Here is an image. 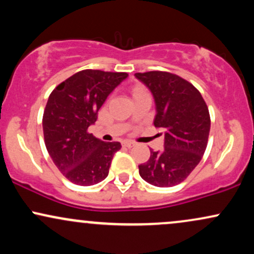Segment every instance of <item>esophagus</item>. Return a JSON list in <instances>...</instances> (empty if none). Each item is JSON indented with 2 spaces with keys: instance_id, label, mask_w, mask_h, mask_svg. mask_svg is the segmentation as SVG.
Listing matches in <instances>:
<instances>
[{
  "instance_id": "1",
  "label": "esophagus",
  "mask_w": 254,
  "mask_h": 254,
  "mask_svg": "<svg viewBox=\"0 0 254 254\" xmlns=\"http://www.w3.org/2000/svg\"><path fill=\"white\" fill-rule=\"evenodd\" d=\"M123 145H124V147H127V148H131V147H133V145H135V142H132V141H124L123 142Z\"/></svg>"
}]
</instances>
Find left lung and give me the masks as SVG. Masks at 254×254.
Masks as SVG:
<instances>
[{
    "instance_id": "left-lung-1",
    "label": "left lung",
    "mask_w": 254,
    "mask_h": 254,
    "mask_svg": "<svg viewBox=\"0 0 254 254\" xmlns=\"http://www.w3.org/2000/svg\"><path fill=\"white\" fill-rule=\"evenodd\" d=\"M155 100V127L165 130L164 150L150 149L139 176L159 188L178 185L196 168L206 149L210 131L208 106L196 87L167 71L136 72Z\"/></svg>"
}]
</instances>
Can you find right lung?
Returning <instances> with one entry per match:
<instances>
[{
  "label": "right lung",
  "mask_w": 254,
  "mask_h": 254,
  "mask_svg": "<svg viewBox=\"0 0 254 254\" xmlns=\"http://www.w3.org/2000/svg\"><path fill=\"white\" fill-rule=\"evenodd\" d=\"M127 72L86 69L52 90L43 116L44 141L49 155L69 182L81 186L98 184L109 176L119 142H104L88 132L110 93Z\"/></svg>",
  "instance_id": "right-lung-1"
}]
</instances>
